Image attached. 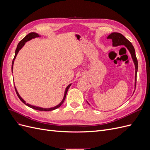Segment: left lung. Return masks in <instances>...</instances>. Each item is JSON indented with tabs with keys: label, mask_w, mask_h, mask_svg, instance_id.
Returning <instances> with one entry per match:
<instances>
[{
	"label": "left lung",
	"mask_w": 150,
	"mask_h": 150,
	"mask_svg": "<svg viewBox=\"0 0 150 150\" xmlns=\"http://www.w3.org/2000/svg\"><path fill=\"white\" fill-rule=\"evenodd\" d=\"M108 39H112V46H125L126 48L129 50V51L131 54V57L134 62L135 65V88L136 85H137V75L138 71V60L137 56L135 54V50L129 40L127 39L123 35H122L118 33H112L111 34L108 36Z\"/></svg>",
	"instance_id": "left-lung-1"
}]
</instances>
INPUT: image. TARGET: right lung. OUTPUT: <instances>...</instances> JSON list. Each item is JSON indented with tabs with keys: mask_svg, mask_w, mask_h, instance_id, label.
Segmentation results:
<instances>
[{
	"mask_svg": "<svg viewBox=\"0 0 150 150\" xmlns=\"http://www.w3.org/2000/svg\"><path fill=\"white\" fill-rule=\"evenodd\" d=\"M38 37H39V35L38 34L35 33H29V34L27 35L23 39H22V40H21V41L19 42V44H18L17 46V48H16V49L15 56H14V57H13V59L12 63V69H13V62H14V60H15V59H16V57L17 54H18V52H19V51H20V49H21V48L24 46L25 43L27 41H28V40H30L32 39H34V38H38ZM71 85V84L68 85L67 87L66 88V91H65V93H64V98H63L62 101L58 105H57V106H54V107H53V108H40V107H37V106H35L30 105V104H28V103H25V101L20 96V95L19 94V93H18V92H17V91L16 87H15V89H16V91L17 96L19 97V98L21 99V101L22 103H24V104H25V105H27V106L30 107V108H31L34 109V110H36L42 111H52V110H56V109L58 108L59 107H60V106L62 105V104L63 103H64V100H65L66 96V94H67V91H68V89L69 88Z\"/></svg>",
	"mask_w": 150,
	"mask_h": 150,
	"instance_id": "obj_1",
	"label": "right lung"
}]
</instances>
